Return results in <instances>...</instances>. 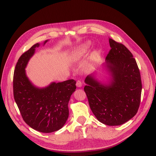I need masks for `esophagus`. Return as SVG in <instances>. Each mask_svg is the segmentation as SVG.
<instances>
[{
  "label": "esophagus",
  "mask_w": 156,
  "mask_h": 156,
  "mask_svg": "<svg viewBox=\"0 0 156 156\" xmlns=\"http://www.w3.org/2000/svg\"><path fill=\"white\" fill-rule=\"evenodd\" d=\"M82 86V82L80 80H77V82H76V86L77 87H81Z\"/></svg>",
  "instance_id": "1"
}]
</instances>
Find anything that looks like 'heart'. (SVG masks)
<instances>
[{
  "label": "heart",
  "mask_w": 156,
  "mask_h": 156,
  "mask_svg": "<svg viewBox=\"0 0 156 156\" xmlns=\"http://www.w3.org/2000/svg\"><path fill=\"white\" fill-rule=\"evenodd\" d=\"M90 47H91V42L90 41H87L85 43H83L82 45H80V47L77 50H76L73 53V57L74 58H79L82 57L89 51ZM98 57H99V51L95 50L90 55V60L92 62L96 61L98 58Z\"/></svg>",
  "instance_id": "b5f03b06"
}]
</instances>
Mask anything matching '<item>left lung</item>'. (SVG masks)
Here are the masks:
<instances>
[{
	"mask_svg": "<svg viewBox=\"0 0 156 156\" xmlns=\"http://www.w3.org/2000/svg\"><path fill=\"white\" fill-rule=\"evenodd\" d=\"M111 49L105 67L111 78L102 83L91 74L85 79L84 90L90 109L99 121L119 126L133 118L140 102L142 82L137 62L123 44L109 39Z\"/></svg>",
	"mask_w": 156,
	"mask_h": 156,
	"instance_id": "obj_1",
	"label": "left lung"
}]
</instances>
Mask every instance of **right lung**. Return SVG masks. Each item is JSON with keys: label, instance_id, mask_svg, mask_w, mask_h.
I'll return each mask as SVG.
<instances>
[{"label": "right lung", "instance_id": "add662e5", "mask_svg": "<svg viewBox=\"0 0 156 156\" xmlns=\"http://www.w3.org/2000/svg\"><path fill=\"white\" fill-rule=\"evenodd\" d=\"M39 45V43L34 44L18 60L14 74V97L25 122L41 133H50L66 124L69 101L76 90V82L70 79L54 82L43 88L35 86L27 77L25 69Z\"/></svg>", "mask_w": 156, "mask_h": 156}]
</instances>
